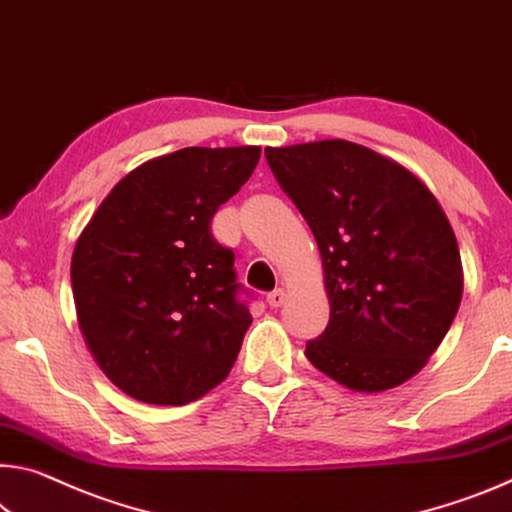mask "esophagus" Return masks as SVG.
Returning a JSON list of instances; mask_svg holds the SVG:
<instances>
[{
  "label": "esophagus",
  "mask_w": 512,
  "mask_h": 512,
  "mask_svg": "<svg viewBox=\"0 0 512 512\" xmlns=\"http://www.w3.org/2000/svg\"><path fill=\"white\" fill-rule=\"evenodd\" d=\"M285 300H287V294L282 289H275V291H271L269 296H266V303H269L271 307H282Z\"/></svg>",
  "instance_id": "esophagus-1"
}]
</instances>
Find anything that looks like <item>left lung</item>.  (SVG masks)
I'll use <instances>...</instances> for the list:
<instances>
[{
	"mask_svg": "<svg viewBox=\"0 0 512 512\" xmlns=\"http://www.w3.org/2000/svg\"><path fill=\"white\" fill-rule=\"evenodd\" d=\"M264 154L326 273L330 321L307 342V360L355 392L405 383L442 344L462 298L458 241L440 202L408 168L351 141Z\"/></svg>",
	"mask_w": 512,
	"mask_h": 512,
	"instance_id": "obj_1",
	"label": "left lung"
}]
</instances>
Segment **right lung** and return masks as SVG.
Masks as SVG:
<instances>
[{"label": "right lung", "mask_w": 512, "mask_h": 512, "mask_svg": "<svg viewBox=\"0 0 512 512\" xmlns=\"http://www.w3.org/2000/svg\"><path fill=\"white\" fill-rule=\"evenodd\" d=\"M257 145L145 161L97 207L72 253L79 328L118 389L184 405L223 383L253 316L212 218L259 161Z\"/></svg>", "instance_id": "1"}]
</instances>
